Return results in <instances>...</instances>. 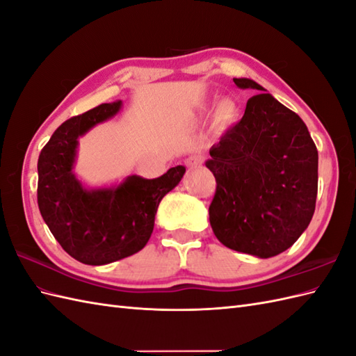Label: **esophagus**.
Segmentation results:
<instances>
[{"label": "esophagus", "mask_w": 356, "mask_h": 356, "mask_svg": "<svg viewBox=\"0 0 356 356\" xmlns=\"http://www.w3.org/2000/svg\"><path fill=\"white\" fill-rule=\"evenodd\" d=\"M185 163H186V167H189V168H197L203 163V159L200 158V156H191V158H188L185 161Z\"/></svg>", "instance_id": "obj_1"}]
</instances>
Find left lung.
Segmentation results:
<instances>
[{"mask_svg": "<svg viewBox=\"0 0 356 356\" xmlns=\"http://www.w3.org/2000/svg\"><path fill=\"white\" fill-rule=\"evenodd\" d=\"M234 81L259 94L209 150L206 167L217 180L209 221L221 244L266 259L290 249L309 226L318 153L299 115L256 81Z\"/></svg>", "mask_w": 356, "mask_h": 356, "instance_id": "1", "label": "left lung"}]
</instances>
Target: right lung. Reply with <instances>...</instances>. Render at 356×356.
Wrapping results in <instances>:
<instances>
[{
	"label": "right lung",
	"instance_id": "add662e5",
	"mask_svg": "<svg viewBox=\"0 0 356 356\" xmlns=\"http://www.w3.org/2000/svg\"><path fill=\"white\" fill-rule=\"evenodd\" d=\"M121 102L104 103L65 121L49 138L38 161L40 216L62 249L88 266H104L144 249L165 194L175 189L185 167L158 179L129 176L107 188H86L74 175L79 138L115 117Z\"/></svg>",
	"mask_w": 356,
	"mask_h": 356
}]
</instances>
